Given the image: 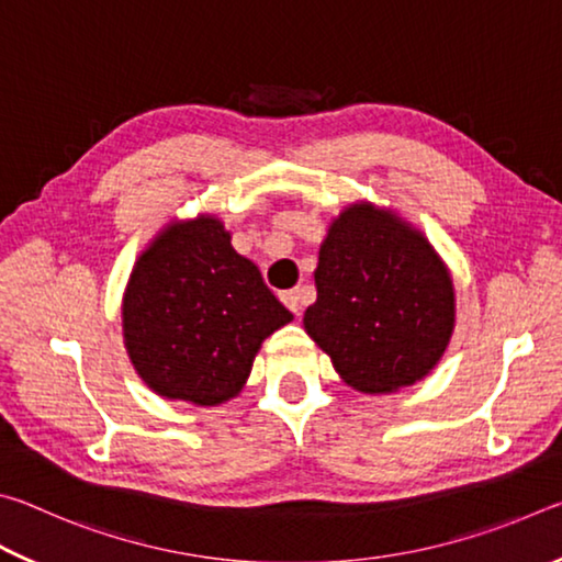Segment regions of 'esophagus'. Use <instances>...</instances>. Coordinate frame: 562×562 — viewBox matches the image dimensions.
<instances>
[{
    "label": "esophagus",
    "mask_w": 562,
    "mask_h": 562,
    "mask_svg": "<svg viewBox=\"0 0 562 562\" xmlns=\"http://www.w3.org/2000/svg\"><path fill=\"white\" fill-rule=\"evenodd\" d=\"M280 300L284 302V307H288L292 315H300L302 312V290H288L280 294Z\"/></svg>",
    "instance_id": "34e87169"
}]
</instances>
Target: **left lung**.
<instances>
[{
    "label": "left lung",
    "mask_w": 562,
    "mask_h": 562,
    "mask_svg": "<svg viewBox=\"0 0 562 562\" xmlns=\"http://www.w3.org/2000/svg\"><path fill=\"white\" fill-rule=\"evenodd\" d=\"M315 284L304 331L361 394L422 382L449 347L451 272L429 237L392 207L357 201L331 217Z\"/></svg>",
    "instance_id": "1"
}]
</instances>
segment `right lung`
I'll use <instances>...</instances> for the list:
<instances>
[{
    "label": "right lung",
    "instance_id": "obj_1",
    "mask_svg": "<svg viewBox=\"0 0 562 562\" xmlns=\"http://www.w3.org/2000/svg\"><path fill=\"white\" fill-rule=\"evenodd\" d=\"M123 347L150 392L217 406L243 392L252 361L292 312L235 252L217 215L170 221L138 255L121 304Z\"/></svg>",
    "mask_w": 562,
    "mask_h": 562
}]
</instances>
